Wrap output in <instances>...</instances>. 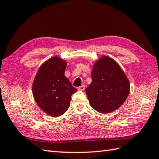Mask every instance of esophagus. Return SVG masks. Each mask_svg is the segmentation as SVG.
I'll list each match as a JSON object with an SVG mask.
<instances>
[{"instance_id":"1","label":"esophagus","mask_w":159,"mask_h":159,"mask_svg":"<svg viewBox=\"0 0 159 159\" xmlns=\"http://www.w3.org/2000/svg\"><path fill=\"white\" fill-rule=\"evenodd\" d=\"M78 89L80 90V91H84V89H85V85H81L78 87Z\"/></svg>"}]
</instances>
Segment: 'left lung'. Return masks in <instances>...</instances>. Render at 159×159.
Listing matches in <instances>:
<instances>
[{
	"instance_id": "1",
	"label": "left lung",
	"mask_w": 159,
	"mask_h": 159,
	"mask_svg": "<svg viewBox=\"0 0 159 159\" xmlns=\"http://www.w3.org/2000/svg\"><path fill=\"white\" fill-rule=\"evenodd\" d=\"M92 79L85 89L91 107L101 113H109L122 105L130 92V83L114 59L102 56L96 61Z\"/></svg>"
}]
</instances>
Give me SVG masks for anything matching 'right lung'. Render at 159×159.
<instances>
[{"label":"right lung","instance_id":"add662e5","mask_svg":"<svg viewBox=\"0 0 159 159\" xmlns=\"http://www.w3.org/2000/svg\"><path fill=\"white\" fill-rule=\"evenodd\" d=\"M66 66V61L59 57H52L40 66L33 80L35 102L51 117H59L68 109L71 96L77 91L65 76Z\"/></svg>","mask_w":159,"mask_h":159}]
</instances>
